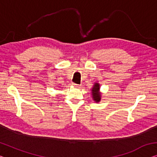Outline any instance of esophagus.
Instances as JSON below:
<instances>
[{
	"mask_svg": "<svg viewBox=\"0 0 157 157\" xmlns=\"http://www.w3.org/2000/svg\"><path fill=\"white\" fill-rule=\"evenodd\" d=\"M72 85H73V86H76V87H79V86H80V85H78V84H75V83H72Z\"/></svg>",
	"mask_w": 157,
	"mask_h": 157,
	"instance_id": "1",
	"label": "esophagus"
}]
</instances>
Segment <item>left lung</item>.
<instances>
[{"label":"left lung","instance_id":"left-lung-1","mask_svg":"<svg viewBox=\"0 0 157 157\" xmlns=\"http://www.w3.org/2000/svg\"><path fill=\"white\" fill-rule=\"evenodd\" d=\"M92 99L97 103L101 101V92H100V85L99 83H94L92 89Z\"/></svg>","mask_w":157,"mask_h":157}]
</instances>
